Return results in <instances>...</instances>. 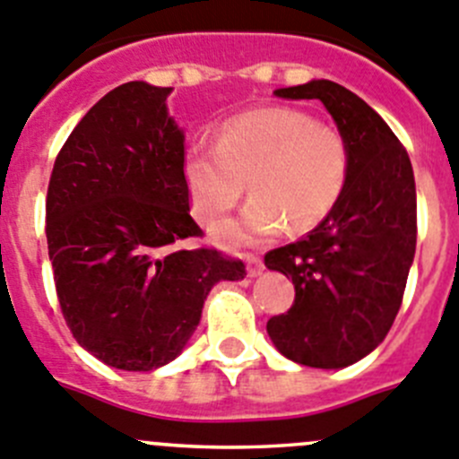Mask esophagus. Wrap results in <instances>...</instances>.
I'll return each instance as SVG.
<instances>
[{
    "instance_id": "obj_1",
    "label": "esophagus",
    "mask_w": 459,
    "mask_h": 459,
    "mask_svg": "<svg viewBox=\"0 0 459 459\" xmlns=\"http://www.w3.org/2000/svg\"><path fill=\"white\" fill-rule=\"evenodd\" d=\"M263 269H264V264H263V258H260V255H247V272H249L251 278L260 276V273H263Z\"/></svg>"
}]
</instances>
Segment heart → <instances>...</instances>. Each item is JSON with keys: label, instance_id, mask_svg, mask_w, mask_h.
I'll use <instances>...</instances> for the list:
<instances>
[{"label": "heart", "instance_id": "heart-1", "mask_svg": "<svg viewBox=\"0 0 459 459\" xmlns=\"http://www.w3.org/2000/svg\"><path fill=\"white\" fill-rule=\"evenodd\" d=\"M349 143L335 126L288 106L249 110L226 119L217 144H192L183 156V183L192 212L212 224L235 208L249 181L254 199L212 229L230 251L260 247L285 226L306 233L326 220L344 195Z\"/></svg>", "mask_w": 459, "mask_h": 459}]
</instances>
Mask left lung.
Wrapping results in <instances>:
<instances>
[{"label":"left lung","instance_id":"obj_1","mask_svg":"<svg viewBox=\"0 0 459 459\" xmlns=\"http://www.w3.org/2000/svg\"><path fill=\"white\" fill-rule=\"evenodd\" d=\"M273 94L326 106L349 143L351 171L326 220L264 255L297 290L292 307L267 321V333L299 365L342 369L385 340L403 301L417 249L412 162L385 119L344 85L319 79Z\"/></svg>","mask_w":459,"mask_h":459}]
</instances>
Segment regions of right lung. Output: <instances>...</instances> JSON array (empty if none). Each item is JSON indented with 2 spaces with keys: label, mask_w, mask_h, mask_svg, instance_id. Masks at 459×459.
Masks as SVG:
<instances>
[{
  "label": "right lung",
  "mask_w": 459,
  "mask_h": 459,
  "mask_svg": "<svg viewBox=\"0 0 459 459\" xmlns=\"http://www.w3.org/2000/svg\"><path fill=\"white\" fill-rule=\"evenodd\" d=\"M117 85L76 124L47 190V247L74 340L108 367L152 371L186 349L212 285L247 276L201 238L183 183L186 135L167 94Z\"/></svg>",
  "instance_id": "obj_1"
}]
</instances>
